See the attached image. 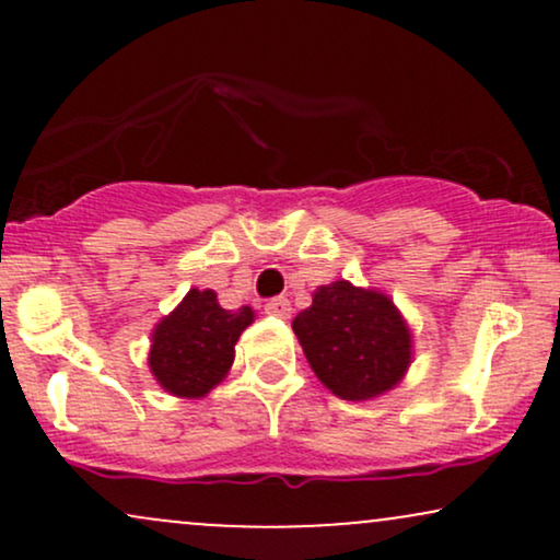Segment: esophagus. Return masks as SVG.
Here are the masks:
<instances>
[{
	"label": "esophagus",
	"mask_w": 560,
	"mask_h": 560,
	"mask_svg": "<svg viewBox=\"0 0 560 560\" xmlns=\"http://www.w3.org/2000/svg\"><path fill=\"white\" fill-rule=\"evenodd\" d=\"M266 313L268 316H276V318H289L292 316V302L287 298H273L266 302Z\"/></svg>",
	"instance_id": "obj_1"
}]
</instances>
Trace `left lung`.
<instances>
[{"label": "left lung", "instance_id": "8db88e82", "mask_svg": "<svg viewBox=\"0 0 560 560\" xmlns=\"http://www.w3.org/2000/svg\"><path fill=\"white\" fill-rule=\"evenodd\" d=\"M320 382L342 400H369L400 382L410 363V331L382 292L334 281L292 320Z\"/></svg>", "mask_w": 560, "mask_h": 560}]
</instances>
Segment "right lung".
<instances>
[{"label": "right lung", "instance_id": "add662e5", "mask_svg": "<svg viewBox=\"0 0 560 560\" xmlns=\"http://www.w3.org/2000/svg\"><path fill=\"white\" fill-rule=\"evenodd\" d=\"M253 318L247 305L223 311L213 289H191L152 334L150 369L160 387L176 397L208 395L226 376L236 339Z\"/></svg>", "mask_w": 560, "mask_h": 560}]
</instances>
